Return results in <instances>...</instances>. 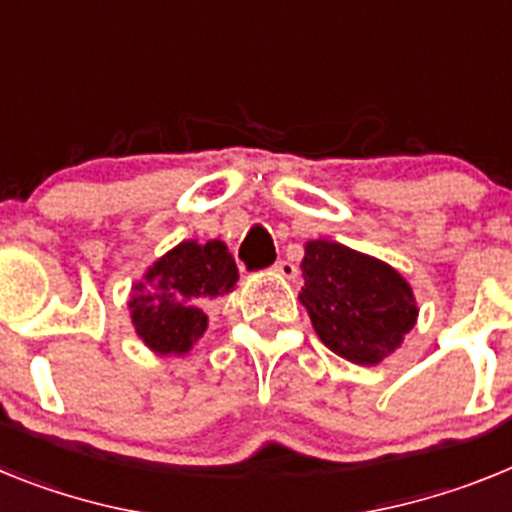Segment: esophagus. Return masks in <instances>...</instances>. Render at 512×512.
Instances as JSON below:
<instances>
[{"label":"esophagus","instance_id":"esophagus-1","mask_svg":"<svg viewBox=\"0 0 512 512\" xmlns=\"http://www.w3.org/2000/svg\"><path fill=\"white\" fill-rule=\"evenodd\" d=\"M273 270L281 275V278H288V281H291V278H296V273H299V270H296V265H293L291 260H278L273 265Z\"/></svg>","mask_w":512,"mask_h":512}]
</instances>
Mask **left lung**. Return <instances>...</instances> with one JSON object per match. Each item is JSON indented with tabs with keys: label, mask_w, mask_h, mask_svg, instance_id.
<instances>
[{
	"label": "left lung",
	"mask_w": 512,
	"mask_h": 512,
	"mask_svg": "<svg viewBox=\"0 0 512 512\" xmlns=\"http://www.w3.org/2000/svg\"><path fill=\"white\" fill-rule=\"evenodd\" d=\"M301 304L332 353L376 366L415 327L410 283L397 270L337 242L306 244Z\"/></svg>",
	"instance_id": "left-lung-1"
}]
</instances>
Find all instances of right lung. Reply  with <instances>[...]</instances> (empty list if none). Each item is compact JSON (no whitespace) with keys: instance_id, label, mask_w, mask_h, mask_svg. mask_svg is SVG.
I'll return each mask as SVG.
<instances>
[{"instance_id":"right-lung-1","label":"right lung","mask_w":512,"mask_h":512,"mask_svg":"<svg viewBox=\"0 0 512 512\" xmlns=\"http://www.w3.org/2000/svg\"><path fill=\"white\" fill-rule=\"evenodd\" d=\"M237 278V265L219 239L177 244L151 265L144 283L133 288L136 293L128 301L133 327L157 353H188L208 327L198 304L229 293Z\"/></svg>"}]
</instances>
